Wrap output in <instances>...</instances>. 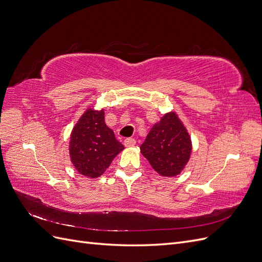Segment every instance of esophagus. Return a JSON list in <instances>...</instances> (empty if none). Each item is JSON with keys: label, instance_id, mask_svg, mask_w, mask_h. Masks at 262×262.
I'll list each match as a JSON object with an SVG mask.
<instances>
[{"label": "esophagus", "instance_id": "34e87169", "mask_svg": "<svg viewBox=\"0 0 262 262\" xmlns=\"http://www.w3.org/2000/svg\"><path fill=\"white\" fill-rule=\"evenodd\" d=\"M136 143H137V141L134 140V139H132V138L125 139V140H124V146H126V147L134 146V145H136Z\"/></svg>", "mask_w": 262, "mask_h": 262}]
</instances>
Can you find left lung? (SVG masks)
I'll return each mask as SVG.
<instances>
[{
	"label": "left lung",
	"mask_w": 262,
	"mask_h": 262,
	"mask_svg": "<svg viewBox=\"0 0 262 262\" xmlns=\"http://www.w3.org/2000/svg\"><path fill=\"white\" fill-rule=\"evenodd\" d=\"M140 149L155 171L161 176L173 177L185 168L192 144L185 125L171 112L153 125Z\"/></svg>",
	"instance_id": "left-lung-1"
}]
</instances>
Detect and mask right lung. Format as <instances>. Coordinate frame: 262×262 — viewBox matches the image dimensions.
I'll return each mask as SVG.
<instances>
[{
  "label": "right lung",
  "mask_w": 262,
  "mask_h": 262,
  "mask_svg": "<svg viewBox=\"0 0 262 262\" xmlns=\"http://www.w3.org/2000/svg\"><path fill=\"white\" fill-rule=\"evenodd\" d=\"M70 157L83 176L97 178L124 146L105 123L104 110L89 108L78 119L70 137Z\"/></svg>",
  "instance_id": "right-lung-1"
}]
</instances>
